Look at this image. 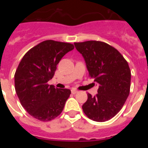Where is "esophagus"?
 Wrapping results in <instances>:
<instances>
[{
	"mask_svg": "<svg viewBox=\"0 0 148 148\" xmlns=\"http://www.w3.org/2000/svg\"><path fill=\"white\" fill-rule=\"evenodd\" d=\"M71 92L73 94H75V93H77V92H78V90H75V89H73V90H71Z\"/></svg>",
	"mask_w": 148,
	"mask_h": 148,
	"instance_id": "esophagus-1",
	"label": "esophagus"
}]
</instances>
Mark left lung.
<instances>
[{
	"mask_svg": "<svg viewBox=\"0 0 148 148\" xmlns=\"http://www.w3.org/2000/svg\"><path fill=\"white\" fill-rule=\"evenodd\" d=\"M74 44L85 60L89 76L99 84L94 97L87 94L84 113L92 121H108L121 110L130 93L131 73L127 61L116 48L102 41Z\"/></svg>",
	"mask_w": 148,
	"mask_h": 148,
	"instance_id": "8db88e82",
	"label": "left lung"
}]
</instances>
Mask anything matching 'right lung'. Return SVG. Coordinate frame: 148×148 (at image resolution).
Listing matches in <instances>:
<instances>
[{"label":"right lung","instance_id":"right-lung-1","mask_svg":"<svg viewBox=\"0 0 148 148\" xmlns=\"http://www.w3.org/2000/svg\"><path fill=\"white\" fill-rule=\"evenodd\" d=\"M74 49L70 43L47 40L26 53L15 73V88L23 108L38 120L49 121L59 116L70 97L69 89L55 88L48 82L62 57Z\"/></svg>","mask_w":148,"mask_h":148}]
</instances>
